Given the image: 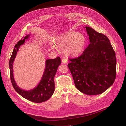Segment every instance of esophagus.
Segmentation results:
<instances>
[{
    "label": "esophagus",
    "instance_id": "esophagus-1",
    "mask_svg": "<svg viewBox=\"0 0 126 126\" xmlns=\"http://www.w3.org/2000/svg\"><path fill=\"white\" fill-rule=\"evenodd\" d=\"M62 63H68V59H65V58L62 59Z\"/></svg>",
    "mask_w": 126,
    "mask_h": 126
}]
</instances>
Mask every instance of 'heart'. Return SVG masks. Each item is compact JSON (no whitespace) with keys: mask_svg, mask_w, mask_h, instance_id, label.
Wrapping results in <instances>:
<instances>
[{"mask_svg":"<svg viewBox=\"0 0 126 126\" xmlns=\"http://www.w3.org/2000/svg\"><path fill=\"white\" fill-rule=\"evenodd\" d=\"M56 45L63 49L64 54L68 57H75L82 54L87 45V39L82 33L68 31L59 35L56 39ZM55 49L54 45H52Z\"/></svg>","mask_w":126,"mask_h":126,"instance_id":"b5f03b06","label":"heart"}]
</instances>
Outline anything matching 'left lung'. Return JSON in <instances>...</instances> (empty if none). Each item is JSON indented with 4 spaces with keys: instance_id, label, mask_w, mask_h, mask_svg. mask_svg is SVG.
Instances as JSON below:
<instances>
[{
    "instance_id": "obj_1",
    "label": "left lung",
    "mask_w": 126,
    "mask_h": 126,
    "mask_svg": "<svg viewBox=\"0 0 126 126\" xmlns=\"http://www.w3.org/2000/svg\"><path fill=\"white\" fill-rule=\"evenodd\" d=\"M90 44L82 54L68 66L76 88L89 95L100 94L113 85L116 78L115 53L106 35L85 27Z\"/></svg>"
}]
</instances>
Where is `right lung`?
Here are the masks:
<instances>
[{"label":"right lung","mask_w":126,"mask_h":126,"mask_svg":"<svg viewBox=\"0 0 126 126\" xmlns=\"http://www.w3.org/2000/svg\"><path fill=\"white\" fill-rule=\"evenodd\" d=\"M30 35L31 34H28L26 36L23 37L15 46L9 61L10 78L12 84L15 91L21 96L32 102L40 103L48 100L54 93L55 91V83L54 79L58 67L62 62L61 58L59 57H57L55 59L46 60L45 69L43 75L37 86L35 88L30 90L26 91L18 87L14 80L13 64L20 46L25 43L26 40H28Z\"/></svg>","instance_id":"right-lung-1"}]
</instances>
